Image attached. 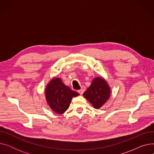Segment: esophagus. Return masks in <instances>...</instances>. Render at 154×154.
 <instances>
[{
    "label": "esophagus",
    "mask_w": 154,
    "mask_h": 154,
    "mask_svg": "<svg viewBox=\"0 0 154 154\" xmlns=\"http://www.w3.org/2000/svg\"><path fill=\"white\" fill-rule=\"evenodd\" d=\"M85 87H82L81 88H80V89L79 91H78V92H79L80 95H82L83 93L85 92Z\"/></svg>",
    "instance_id": "obj_1"
}]
</instances>
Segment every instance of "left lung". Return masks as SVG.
<instances>
[{
    "instance_id": "left-lung-1",
    "label": "left lung",
    "mask_w": 154,
    "mask_h": 154,
    "mask_svg": "<svg viewBox=\"0 0 154 154\" xmlns=\"http://www.w3.org/2000/svg\"><path fill=\"white\" fill-rule=\"evenodd\" d=\"M83 95L95 109H99L109 99L110 87L106 79L102 77H97L94 79Z\"/></svg>"
}]
</instances>
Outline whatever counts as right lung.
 I'll list each match as a JSON object with an SVG mask.
<instances>
[{
	"instance_id": "add662e5",
	"label": "right lung",
	"mask_w": 154,
	"mask_h": 154,
	"mask_svg": "<svg viewBox=\"0 0 154 154\" xmlns=\"http://www.w3.org/2000/svg\"><path fill=\"white\" fill-rule=\"evenodd\" d=\"M79 95L65 85L59 77L52 79L45 89L47 103L54 112L59 114H63L69 109L72 98Z\"/></svg>"
}]
</instances>
